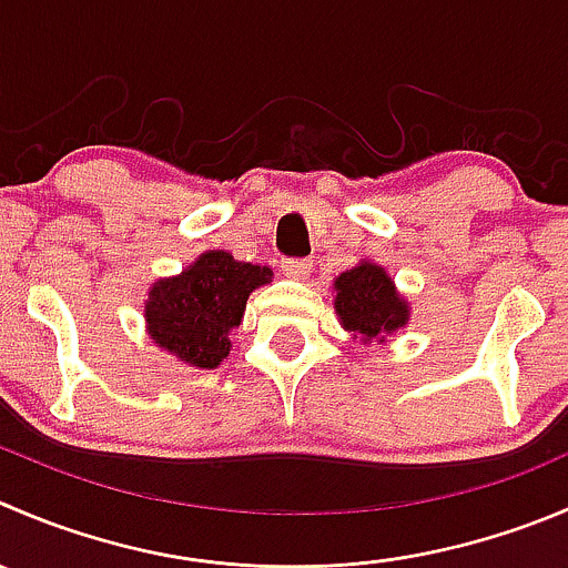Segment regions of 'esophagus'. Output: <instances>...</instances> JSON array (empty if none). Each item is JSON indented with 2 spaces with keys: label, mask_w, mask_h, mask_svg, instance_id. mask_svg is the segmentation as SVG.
I'll return each instance as SVG.
<instances>
[{
  "label": "esophagus",
  "mask_w": 568,
  "mask_h": 568,
  "mask_svg": "<svg viewBox=\"0 0 568 568\" xmlns=\"http://www.w3.org/2000/svg\"><path fill=\"white\" fill-rule=\"evenodd\" d=\"M283 274L291 280H305L311 274V261H302V257H285L283 261Z\"/></svg>",
  "instance_id": "34e87169"
}]
</instances>
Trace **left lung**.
Here are the masks:
<instances>
[{
	"instance_id": "left-lung-1",
	"label": "left lung",
	"mask_w": 568,
	"mask_h": 568,
	"mask_svg": "<svg viewBox=\"0 0 568 568\" xmlns=\"http://www.w3.org/2000/svg\"><path fill=\"white\" fill-rule=\"evenodd\" d=\"M333 288L341 327L366 344L385 341L410 318V307L399 296L394 280L377 263H357L335 277Z\"/></svg>"
}]
</instances>
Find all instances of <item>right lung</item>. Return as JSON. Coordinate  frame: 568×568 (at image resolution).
Listing matches in <instances>:
<instances>
[{
    "instance_id": "1",
    "label": "right lung",
    "mask_w": 568,
    "mask_h": 568,
    "mask_svg": "<svg viewBox=\"0 0 568 568\" xmlns=\"http://www.w3.org/2000/svg\"><path fill=\"white\" fill-rule=\"evenodd\" d=\"M272 283V268L211 250L178 277L158 280L144 305L146 333L161 349L196 368H216L230 355V329L244 318L246 300Z\"/></svg>"
}]
</instances>
